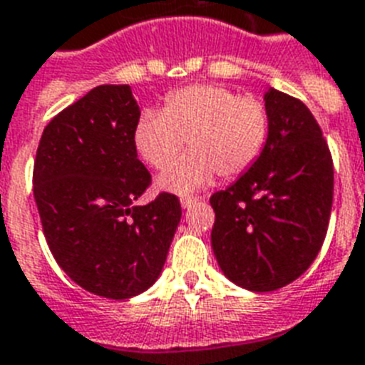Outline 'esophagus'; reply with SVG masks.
<instances>
[{
  "label": "esophagus",
  "instance_id": "esophagus-1",
  "mask_svg": "<svg viewBox=\"0 0 365 365\" xmlns=\"http://www.w3.org/2000/svg\"><path fill=\"white\" fill-rule=\"evenodd\" d=\"M197 202V198H192V197H183L182 200H180V204H182V208L183 210H187V208H191L192 204Z\"/></svg>",
  "mask_w": 365,
  "mask_h": 365
}]
</instances>
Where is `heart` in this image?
Here are the masks:
<instances>
[{"mask_svg": "<svg viewBox=\"0 0 365 365\" xmlns=\"http://www.w3.org/2000/svg\"><path fill=\"white\" fill-rule=\"evenodd\" d=\"M268 138V112L251 97L219 84L187 86L168 93L163 110L138 115L133 144L146 165L165 168L187 140L192 153L157 178V189L191 195L217 173L238 178L253 167Z\"/></svg>", "mask_w": 365, "mask_h": 365, "instance_id": "b5f03b06", "label": "heart"}]
</instances>
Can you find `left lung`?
I'll return each instance as SVG.
<instances>
[{"mask_svg": "<svg viewBox=\"0 0 365 365\" xmlns=\"http://www.w3.org/2000/svg\"><path fill=\"white\" fill-rule=\"evenodd\" d=\"M268 138L253 167L210 198L225 277L253 292L298 279L319 255L334 197L327 140L302 101L268 88Z\"/></svg>", "mask_w": 365, "mask_h": 365, "instance_id": "obj_1", "label": "left lung"}]
</instances>
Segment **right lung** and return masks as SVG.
<instances>
[{
  "mask_svg": "<svg viewBox=\"0 0 365 365\" xmlns=\"http://www.w3.org/2000/svg\"><path fill=\"white\" fill-rule=\"evenodd\" d=\"M140 106L131 86H97L44 127L34 195L56 262L91 294L127 300L159 279L182 219L161 192L136 206L152 176L136 157Z\"/></svg>",
  "mask_w": 365,
  "mask_h": 365,
  "instance_id": "obj_1",
  "label": "right lung"
}]
</instances>
